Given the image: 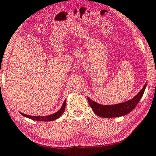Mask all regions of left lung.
<instances>
[{
	"instance_id": "1",
	"label": "left lung",
	"mask_w": 156,
	"mask_h": 156,
	"mask_svg": "<svg viewBox=\"0 0 156 156\" xmlns=\"http://www.w3.org/2000/svg\"><path fill=\"white\" fill-rule=\"evenodd\" d=\"M146 84H145L142 90L132 100L126 101L125 102L112 105H103L92 100L90 98H87L89 104L92 108L93 112L101 118H109L123 116L130 112L136 107L137 103L142 98L146 87Z\"/></svg>"
}]
</instances>
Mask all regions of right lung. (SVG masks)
Wrapping results in <instances>:
<instances>
[{
	"instance_id": "right-lung-1",
	"label": "right lung",
	"mask_w": 156,
	"mask_h": 156,
	"mask_svg": "<svg viewBox=\"0 0 156 156\" xmlns=\"http://www.w3.org/2000/svg\"><path fill=\"white\" fill-rule=\"evenodd\" d=\"M65 108H66V100H64V102L62 105V108L57 112L54 113L52 115H47V116H31V115H28L26 114H23V113H21V115H23L24 117H26V118L31 119L33 120H37V121H45V122H48V121H53L55 120L56 119H58L59 117L63 114L64 110H65Z\"/></svg>"
}]
</instances>
